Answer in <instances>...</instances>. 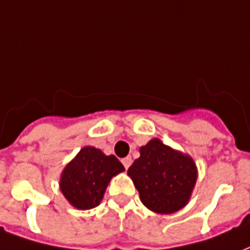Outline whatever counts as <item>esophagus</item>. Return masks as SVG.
<instances>
[{"label":"esophagus","instance_id":"1","mask_svg":"<svg viewBox=\"0 0 250 250\" xmlns=\"http://www.w3.org/2000/svg\"><path fill=\"white\" fill-rule=\"evenodd\" d=\"M122 163H123V166H125V168H128L131 166V163H132V158L131 157H125L122 159Z\"/></svg>","mask_w":250,"mask_h":250}]
</instances>
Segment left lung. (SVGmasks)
Wrapping results in <instances>:
<instances>
[{"label":"left lung","instance_id":"obj_1","mask_svg":"<svg viewBox=\"0 0 250 250\" xmlns=\"http://www.w3.org/2000/svg\"><path fill=\"white\" fill-rule=\"evenodd\" d=\"M128 168L142 204L158 214H171L186 206L197 181L193 158L151 139Z\"/></svg>","mask_w":250,"mask_h":250}]
</instances>
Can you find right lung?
Wrapping results in <instances>:
<instances>
[{"label":"right lung","instance_id":"1","mask_svg":"<svg viewBox=\"0 0 250 250\" xmlns=\"http://www.w3.org/2000/svg\"><path fill=\"white\" fill-rule=\"evenodd\" d=\"M122 171L125 166L115 155L85 146L62 170L60 190L73 208L92 209L103 199L111 178Z\"/></svg>","mask_w":250,"mask_h":250}]
</instances>
